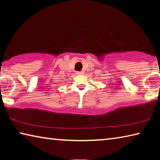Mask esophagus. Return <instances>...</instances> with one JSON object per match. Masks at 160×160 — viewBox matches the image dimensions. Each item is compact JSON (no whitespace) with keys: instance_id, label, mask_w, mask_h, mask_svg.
<instances>
[{"instance_id":"esophagus-1","label":"esophagus","mask_w":160,"mask_h":160,"mask_svg":"<svg viewBox=\"0 0 160 160\" xmlns=\"http://www.w3.org/2000/svg\"><path fill=\"white\" fill-rule=\"evenodd\" d=\"M76 73L78 74V75H81V74H82V71H78Z\"/></svg>"}]
</instances>
